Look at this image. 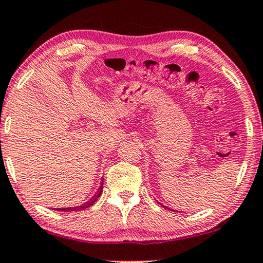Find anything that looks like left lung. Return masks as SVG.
<instances>
[{
    "mask_svg": "<svg viewBox=\"0 0 263 263\" xmlns=\"http://www.w3.org/2000/svg\"><path fill=\"white\" fill-rule=\"evenodd\" d=\"M159 203H160V202H159ZM161 204V203H160ZM161 205H162V207L164 208V209H168V211H172V212H177V211H173V209H171V208H168L167 207V205H163V204H161Z\"/></svg>",
    "mask_w": 263,
    "mask_h": 263,
    "instance_id": "1",
    "label": "left lung"
}]
</instances>
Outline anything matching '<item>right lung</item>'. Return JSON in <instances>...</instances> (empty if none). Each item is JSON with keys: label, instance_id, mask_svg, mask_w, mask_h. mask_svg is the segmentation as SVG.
<instances>
[{"label": "right lung", "instance_id": "right-lung-1", "mask_svg": "<svg viewBox=\"0 0 263 263\" xmlns=\"http://www.w3.org/2000/svg\"><path fill=\"white\" fill-rule=\"evenodd\" d=\"M102 191H103V181L102 183H101V185L98 189V192L95 193V195L91 197V199L89 201L84 202L83 204L81 205H78V207H68V208H56L55 211H60V212H78V211H83V209H87L89 208L90 205H92L96 202V200L99 199V197L101 196V194H102Z\"/></svg>", "mask_w": 263, "mask_h": 263}]
</instances>
